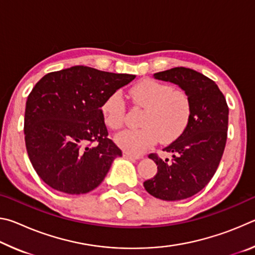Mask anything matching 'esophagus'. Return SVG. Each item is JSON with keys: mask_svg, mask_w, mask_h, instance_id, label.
<instances>
[{"mask_svg": "<svg viewBox=\"0 0 255 255\" xmlns=\"http://www.w3.org/2000/svg\"><path fill=\"white\" fill-rule=\"evenodd\" d=\"M123 155H124V157L130 158V159H139L140 158V156H138V155H133V154H130L128 152H124Z\"/></svg>", "mask_w": 255, "mask_h": 255, "instance_id": "1", "label": "esophagus"}]
</instances>
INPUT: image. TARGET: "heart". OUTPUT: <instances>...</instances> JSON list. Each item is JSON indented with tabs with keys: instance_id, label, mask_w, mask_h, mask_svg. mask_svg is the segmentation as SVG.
<instances>
[{
	"instance_id": "obj_1",
	"label": "heart",
	"mask_w": 255,
	"mask_h": 255,
	"mask_svg": "<svg viewBox=\"0 0 255 255\" xmlns=\"http://www.w3.org/2000/svg\"><path fill=\"white\" fill-rule=\"evenodd\" d=\"M132 102L143 108L139 129H127L116 136V141L130 154H141L161 140L171 143L182 135L191 118V102L182 90L162 82L145 79L129 91ZM106 126L114 130L122 128L126 116V103L120 92L109 94L101 106Z\"/></svg>"
}]
</instances>
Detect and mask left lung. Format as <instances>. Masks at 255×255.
<instances>
[{
  "label": "left lung",
  "mask_w": 255,
  "mask_h": 255,
  "mask_svg": "<svg viewBox=\"0 0 255 255\" xmlns=\"http://www.w3.org/2000/svg\"><path fill=\"white\" fill-rule=\"evenodd\" d=\"M153 76L185 91L191 118L182 135L163 149L173 154L172 162L163 161L156 153L148 155L156 163L157 173L144 187L158 199H187L208 184L219 165L227 139L228 106L217 84L197 71L174 67Z\"/></svg>",
  "instance_id": "1"
}]
</instances>
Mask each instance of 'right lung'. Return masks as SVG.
<instances>
[{"label":"right lung","mask_w":255,"mask_h":255,"mask_svg":"<svg viewBox=\"0 0 255 255\" xmlns=\"http://www.w3.org/2000/svg\"><path fill=\"white\" fill-rule=\"evenodd\" d=\"M135 77L73 66L48 73L33 86L25 103L24 140L46 184L82 195L102 182L123 152L108 137L101 106Z\"/></svg>","instance_id":"1"}]
</instances>
